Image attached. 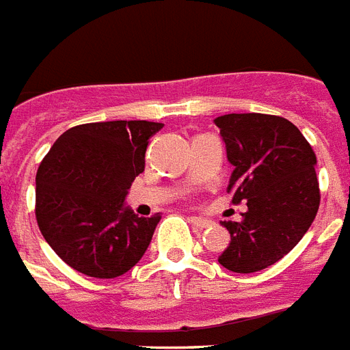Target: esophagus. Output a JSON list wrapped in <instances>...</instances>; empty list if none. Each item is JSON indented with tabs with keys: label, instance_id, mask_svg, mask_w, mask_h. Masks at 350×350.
<instances>
[{
	"label": "esophagus",
	"instance_id": "obj_1",
	"mask_svg": "<svg viewBox=\"0 0 350 350\" xmlns=\"http://www.w3.org/2000/svg\"><path fill=\"white\" fill-rule=\"evenodd\" d=\"M188 220L193 224V226H195V228H198V229L209 228V226H211V220L204 219V217H189Z\"/></svg>",
	"mask_w": 350,
	"mask_h": 350
}]
</instances>
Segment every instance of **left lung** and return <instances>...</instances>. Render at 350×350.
<instances>
[{"mask_svg": "<svg viewBox=\"0 0 350 350\" xmlns=\"http://www.w3.org/2000/svg\"><path fill=\"white\" fill-rule=\"evenodd\" d=\"M215 124L234 166L231 204H247L240 222H222L231 242L219 262L233 273H256L284 258L311 228L320 206L317 155L284 117L228 113Z\"/></svg>", "mask_w": 350, "mask_h": 350, "instance_id": "8db88e82", "label": "left lung"}]
</instances>
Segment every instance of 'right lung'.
<instances>
[{
	"mask_svg": "<svg viewBox=\"0 0 350 350\" xmlns=\"http://www.w3.org/2000/svg\"><path fill=\"white\" fill-rule=\"evenodd\" d=\"M164 126L150 121L88 122L66 130L36 175L39 231L64 264L94 278L124 275L142 258L161 215L124 206L144 155Z\"/></svg>",
	"mask_w": 350,
	"mask_h": 350,
	"instance_id": "add662e5",
	"label": "right lung"
}]
</instances>
